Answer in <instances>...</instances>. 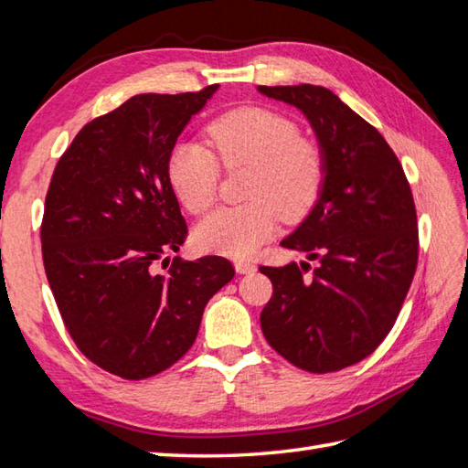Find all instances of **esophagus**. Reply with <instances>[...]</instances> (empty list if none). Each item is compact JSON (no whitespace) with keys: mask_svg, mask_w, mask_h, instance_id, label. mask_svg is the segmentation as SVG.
<instances>
[{"mask_svg":"<svg viewBox=\"0 0 468 468\" xmlns=\"http://www.w3.org/2000/svg\"><path fill=\"white\" fill-rule=\"evenodd\" d=\"M235 270H237V273H253L257 267H255V263H251V261H243V260H239V261H235Z\"/></svg>","mask_w":468,"mask_h":468,"instance_id":"esophagus-1","label":"esophagus"}]
</instances>
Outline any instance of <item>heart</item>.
<instances>
[{
  "instance_id": "obj_1",
  "label": "heart",
  "mask_w": 468,
  "mask_h": 468,
  "mask_svg": "<svg viewBox=\"0 0 468 468\" xmlns=\"http://www.w3.org/2000/svg\"><path fill=\"white\" fill-rule=\"evenodd\" d=\"M208 143L227 168L251 166L243 205L221 207L195 229L203 251L251 255L270 239L277 217L295 223L312 211L322 193L325 163L314 143L300 138V126L267 108L229 111L207 126ZM205 144L178 143L168 156V181L178 201L195 215L217 198L218 163Z\"/></svg>"
}]
</instances>
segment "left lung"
Wrapping results in <instances>:
<instances>
[{"mask_svg":"<svg viewBox=\"0 0 468 468\" xmlns=\"http://www.w3.org/2000/svg\"><path fill=\"white\" fill-rule=\"evenodd\" d=\"M300 111L314 128L325 178L300 227L282 241L317 261L260 267L273 295L261 312L265 340L314 374L370 356L392 330L419 261L410 185L384 136L324 86H257Z\"/></svg>","mask_w":468,"mask_h":468,"instance_id":"obj_1","label":"left lung"}]
</instances>
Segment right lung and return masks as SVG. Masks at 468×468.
<instances>
[{"instance_id":"obj_1","label":"right lung","mask_w":468,"mask_h":468,"mask_svg":"<svg viewBox=\"0 0 468 468\" xmlns=\"http://www.w3.org/2000/svg\"><path fill=\"white\" fill-rule=\"evenodd\" d=\"M217 88L136 94L94 118L58 161L48 188L42 255L58 310L78 350L124 380L181 360L207 302L235 275L218 255L175 257L171 270L156 271V261L186 239L168 156Z\"/></svg>"}]
</instances>
